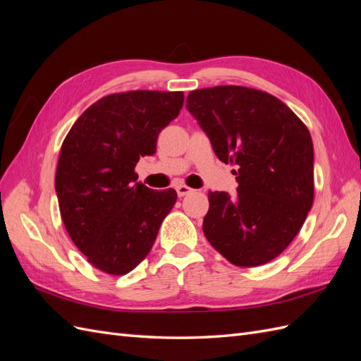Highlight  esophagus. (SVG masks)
Returning <instances> with one entry per match:
<instances>
[{
  "instance_id": "esophagus-1",
  "label": "esophagus",
  "mask_w": 361,
  "mask_h": 361,
  "mask_svg": "<svg viewBox=\"0 0 361 361\" xmlns=\"http://www.w3.org/2000/svg\"><path fill=\"white\" fill-rule=\"evenodd\" d=\"M176 191H178V195H179V197H183V195L190 194L192 190H191L190 187H187V185H178V187H176Z\"/></svg>"
}]
</instances>
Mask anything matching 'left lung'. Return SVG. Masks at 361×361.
<instances>
[{"mask_svg":"<svg viewBox=\"0 0 361 361\" xmlns=\"http://www.w3.org/2000/svg\"><path fill=\"white\" fill-rule=\"evenodd\" d=\"M187 110L218 159L236 166V195L207 194L206 239L233 265L267 264L297 236L313 203L309 129L276 96L241 85L194 90Z\"/></svg>","mask_w":361,"mask_h":361,"instance_id":"left-lung-1","label":"left lung"}]
</instances>
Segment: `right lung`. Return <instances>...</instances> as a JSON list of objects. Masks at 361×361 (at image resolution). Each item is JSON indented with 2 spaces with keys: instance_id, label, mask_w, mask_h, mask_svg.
<instances>
[{
  "instance_id": "add662e5",
  "label": "right lung",
  "mask_w": 361,
  "mask_h": 361,
  "mask_svg": "<svg viewBox=\"0 0 361 361\" xmlns=\"http://www.w3.org/2000/svg\"><path fill=\"white\" fill-rule=\"evenodd\" d=\"M182 105V92L105 96L63 141L56 174L63 223L87 260L106 274H128L147 256L176 203V191L147 188L134 169L140 157L155 154L159 133Z\"/></svg>"
}]
</instances>
